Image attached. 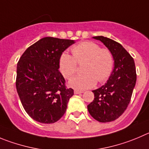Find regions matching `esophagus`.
<instances>
[{
  "label": "esophagus",
  "instance_id": "1",
  "mask_svg": "<svg viewBox=\"0 0 149 149\" xmlns=\"http://www.w3.org/2000/svg\"><path fill=\"white\" fill-rule=\"evenodd\" d=\"M84 91L83 90H74V93L75 94H80V93H83Z\"/></svg>",
  "mask_w": 149,
  "mask_h": 149
}]
</instances>
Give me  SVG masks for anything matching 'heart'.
<instances>
[{
  "instance_id": "1",
  "label": "heart",
  "mask_w": 149,
  "mask_h": 149,
  "mask_svg": "<svg viewBox=\"0 0 149 149\" xmlns=\"http://www.w3.org/2000/svg\"><path fill=\"white\" fill-rule=\"evenodd\" d=\"M73 56L62 54L59 58V70L63 76L69 79L77 72V64L84 62V74L70 80L69 84L74 88L84 89L93 87L98 81L105 82L112 74L114 68V56L108 48H101L92 41H84L71 48Z\"/></svg>"
}]
</instances>
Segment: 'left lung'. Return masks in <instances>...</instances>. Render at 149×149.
Listing matches in <instances>:
<instances>
[{"label":"left lung","mask_w":149,"mask_h":149,"mask_svg":"<svg viewBox=\"0 0 149 149\" xmlns=\"http://www.w3.org/2000/svg\"><path fill=\"white\" fill-rule=\"evenodd\" d=\"M102 42L112 53L115 68L107 82L93 90L94 100L87 106L89 113L101 123L118 118L131 101L137 80L135 64L132 56L120 43L103 36L94 37Z\"/></svg>","instance_id":"obj_1"}]
</instances>
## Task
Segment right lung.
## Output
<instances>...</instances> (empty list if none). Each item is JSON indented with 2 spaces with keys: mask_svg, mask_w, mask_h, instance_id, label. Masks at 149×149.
<instances>
[{
  "mask_svg": "<svg viewBox=\"0 0 149 149\" xmlns=\"http://www.w3.org/2000/svg\"><path fill=\"white\" fill-rule=\"evenodd\" d=\"M71 40L47 37L25 51L17 62L16 88L23 108L37 122L53 123L63 116L73 90L59 70L62 52Z\"/></svg>",
  "mask_w": 149,
  "mask_h": 149,
  "instance_id": "add662e5",
  "label": "right lung"
}]
</instances>
